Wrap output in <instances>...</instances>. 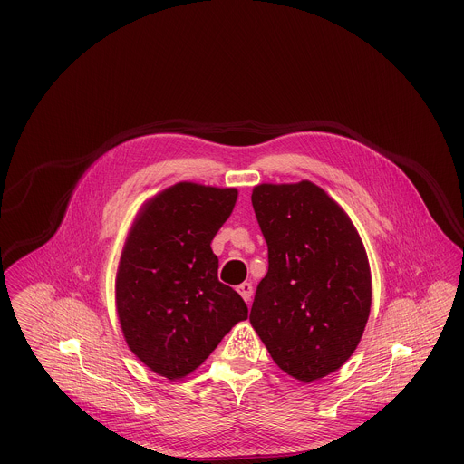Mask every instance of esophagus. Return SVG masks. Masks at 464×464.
Instances as JSON below:
<instances>
[{
	"mask_svg": "<svg viewBox=\"0 0 464 464\" xmlns=\"http://www.w3.org/2000/svg\"><path fill=\"white\" fill-rule=\"evenodd\" d=\"M237 290L240 292V295H242L243 299H245V303H250V297H252V292H254V288H252V284H248V282H243L242 285H238Z\"/></svg>",
	"mask_w": 464,
	"mask_h": 464,
	"instance_id": "34e87169",
	"label": "esophagus"
}]
</instances>
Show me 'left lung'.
Here are the masks:
<instances>
[{
  "label": "left lung",
  "mask_w": 464,
  "mask_h": 464,
  "mask_svg": "<svg viewBox=\"0 0 464 464\" xmlns=\"http://www.w3.org/2000/svg\"><path fill=\"white\" fill-rule=\"evenodd\" d=\"M252 207L267 243L250 324L275 363L311 382L343 367L365 331L371 267L346 212L316 184H259Z\"/></svg>",
  "instance_id": "8db88e82"
}]
</instances>
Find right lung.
<instances>
[{
    "label": "right lung",
    "instance_id": "right-lung-1",
    "mask_svg": "<svg viewBox=\"0 0 464 464\" xmlns=\"http://www.w3.org/2000/svg\"><path fill=\"white\" fill-rule=\"evenodd\" d=\"M235 188L179 182L150 199L127 237L116 309L133 354L170 381L191 374L248 309L219 282L210 243L233 212Z\"/></svg>",
    "mask_w": 464,
    "mask_h": 464
}]
</instances>
